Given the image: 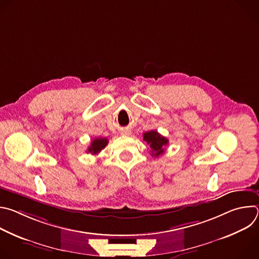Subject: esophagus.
<instances>
[{
    "instance_id": "34e87169",
    "label": "esophagus",
    "mask_w": 259,
    "mask_h": 259,
    "mask_svg": "<svg viewBox=\"0 0 259 259\" xmlns=\"http://www.w3.org/2000/svg\"><path fill=\"white\" fill-rule=\"evenodd\" d=\"M121 134H122V135H125V136H128V135L131 134V130H130V129H123V130L121 131Z\"/></svg>"
}]
</instances>
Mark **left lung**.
Returning a JSON list of instances; mask_svg holds the SVG:
<instances>
[{"instance_id":"8db88e82","label":"left lung","mask_w":259,"mask_h":259,"mask_svg":"<svg viewBox=\"0 0 259 259\" xmlns=\"http://www.w3.org/2000/svg\"><path fill=\"white\" fill-rule=\"evenodd\" d=\"M143 139L150 144L152 149V155L154 157H159L160 155L164 154L165 146L168 144V139L162 136L158 131L152 130L143 133Z\"/></svg>"}]
</instances>
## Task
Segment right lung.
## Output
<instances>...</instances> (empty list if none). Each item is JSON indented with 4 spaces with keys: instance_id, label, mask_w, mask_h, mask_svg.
Listing matches in <instances>:
<instances>
[{
    "instance_id": "1",
    "label": "right lung",
    "mask_w": 259,
    "mask_h": 259,
    "mask_svg": "<svg viewBox=\"0 0 259 259\" xmlns=\"http://www.w3.org/2000/svg\"><path fill=\"white\" fill-rule=\"evenodd\" d=\"M108 140L104 137H99V138H94L90 144V146L88 147V153H90L91 155H98L104 147L107 145Z\"/></svg>"
}]
</instances>
